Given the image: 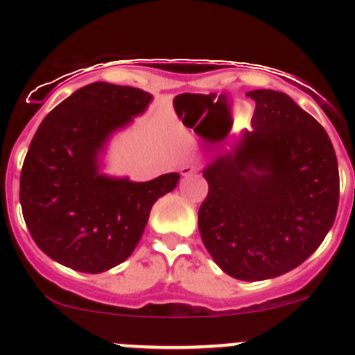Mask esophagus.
Masks as SVG:
<instances>
[{
  "label": "esophagus",
  "mask_w": 355,
  "mask_h": 355,
  "mask_svg": "<svg viewBox=\"0 0 355 355\" xmlns=\"http://www.w3.org/2000/svg\"><path fill=\"white\" fill-rule=\"evenodd\" d=\"M195 170H197V166L187 164V165H183L182 168H180V173H182V177H189V175H191V173L195 172Z\"/></svg>",
  "instance_id": "34e87169"
}]
</instances>
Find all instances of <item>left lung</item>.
Returning <instances> with one entry per match:
<instances>
[{"instance_id": "obj_1", "label": "left lung", "mask_w": 355, "mask_h": 355, "mask_svg": "<svg viewBox=\"0 0 355 355\" xmlns=\"http://www.w3.org/2000/svg\"><path fill=\"white\" fill-rule=\"evenodd\" d=\"M247 96L254 130L203 172L198 230L225 274L255 282L287 274L319 248L340 185L332 141L315 118L282 92Z\"/></svg>"}]
</instances>
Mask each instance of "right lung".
Returning a JSON list of instances; mask_svg holds the SVG:
<instances>
[{
	"label": "right lung",
	"instance_id": "obj_1",
	"mask_svg": "<svg viewBox=\"0 0 355 355\" xmlns=\"http://www.w3.org/2000/svg\"><path fill=\"white\" fill-rule=\"evenodd\" d=\"M150 93L105 81L76 89L44 116L19 177L23 218L35 243L73 270L100 274L132 255L153 203L178 173L135 183L98 173L96 155L110 133L132 121Z\"/></svg>",
	"mask_w": 355,
	"mask_h": 355
}]
</instances>
